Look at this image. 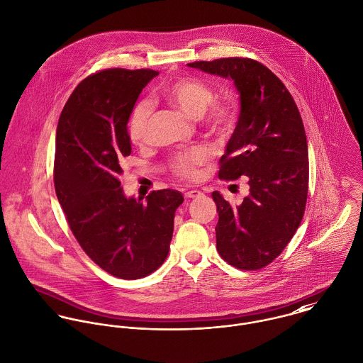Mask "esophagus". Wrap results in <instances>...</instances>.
Listing matches in <instances>:
<instances>
[{"label":"esophagus","instance_id":"esophagus-1","mask_svg":"<svg viewBox=\"0 0 363 363\" xmlns=\"http://www.w3.org/2000/svg\"><path fill=\"white\" fill-rule=\"evenodd\" d=\"M203 193L200 190H189L184 193V197L186 199H196V197H200Z\"/></svg>","mask_w":363,"mask_h":363}]
</instances>
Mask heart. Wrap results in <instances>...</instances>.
<instances>
[{
    "instance_id": "b5f03b06",
    "label": "heart",
    "mask_w": 363,
    "mask_h": 363,
    "mask_svg": "<svg viewBox=\"0 0 363 363\" xmlns=\"http://www.w3.org/2000/svg\"><path fill=\"white\" fill-rule=\"evenodd\" d=\"M163 96L191 118L203 117L211 105L207 114V124L211 133L215 135H226L235 123L232 104L229 102L211 104L213 102V91L200 79L189 77L177 78L163 88ZM151 114L152 104L147 99L137 102L131 108L127 118V134L133 144L141 145L147 141ZM209 157L211 154L207 150L196 148L176 156L172 167L176 176L193 180L200 176V169L207 163Z\"/></svg>"
}]
</instances>
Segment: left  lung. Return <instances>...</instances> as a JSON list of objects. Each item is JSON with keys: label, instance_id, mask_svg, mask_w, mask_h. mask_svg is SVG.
Wrapping results in <instances>:
<instances>
[{"label": "left lung", "instance_id": "1", "mask_svg": "<svg viewBox=\"0 0 363 363\" xmlns=\"http://www.w3.org/2000/svg\"><path fill=\"white\" fill-rule=\"evenodd\" d=\"M187 65L233 81L239 94V120L219 177L247 176L250 193L236 207L212 193L216 249L239 269H259L282 253L305 213L309 154L302 117L285 85L259 61L233 57Z\"/></svg>", "mask_w": 363, "mask_h": 363}]
</instances>
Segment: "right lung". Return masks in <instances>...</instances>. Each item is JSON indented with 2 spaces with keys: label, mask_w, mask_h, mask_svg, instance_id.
Masks as SVG:
<instances>
[{
  "label": "right lung",
  "mask_w": 363,
  "mask_h": 363,
  "mask_svg": "<svg viewBox=\"0 0 363 363\" xmlns=\"http://www.w3.org/2000/svg\"><path fill=\"white\" fill-rule=\"evenodd\" d=\"M154 69H104L84 79L64 106L55 134L54 187L84 252L106 272L138 279L166 259L176 190L152 191L145 201L120 187L121 160L131 154L127 118Z\"/></svg>",
  "instance_id": "1"
}]
</instances>
